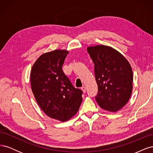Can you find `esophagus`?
<instances>
[{
  "label": "esophagus",
  "instance_id": "34e87169",
  "mask_svg": "<svg viewBox=\"0 0 153 153\" xmlns=\"http://www.w3.org/2000/svg\"><path fill=\"white\" fill-rule=\"evenodd\" d=\"M81 89L82 90V91L84 92H85V91H86V88H85V86H82V87H81Z\"/></svg>",
  "mask_w": 153,
  "mask_h": 153
}]
</instances>
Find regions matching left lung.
Here are the masks:
<instances>
[{"label": "left lung", "instance_id": "1", "mask_svg": "<svg viewBox=\"0 0 153 153\" xmlns=\"http://www.w3.org/2000/svg\"><path fill=\"white\" fill-rule=\"evenodd\" d=\"M94 64L98 87L96 101L101 108L115 112L130 98L133 90V71L128 60L112 47L96 45L87 47Z\"/></svg>", "mask_w": 153, "mask_h": 153}]
</instances>
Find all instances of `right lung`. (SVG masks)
Listing matches in <instances>:
<instances>
[{
  "instance_id": "1",
  "label": "right lung",
  "mask_w": 153,
  "mask_h": 153,
  "mask_svg": "<svg viewBox=\"0 0 153 153\" xmlns=\"http://www.w3.org/2000/svg\"><path fill=\"white\" fill-rule=\"evenodd\" d=\"M69 52L55 50L36 60L30 73V84L34 98L48 117L65 122L78 111L82 91L74 87L62 71Z\"/></svg>"
}]
</instances>
